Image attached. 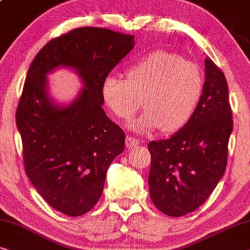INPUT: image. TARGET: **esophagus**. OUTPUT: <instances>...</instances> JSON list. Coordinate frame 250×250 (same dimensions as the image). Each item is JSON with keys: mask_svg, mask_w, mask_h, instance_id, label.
I'll return each instance as SVG.
<instances>
[{"mask_svg": "<svg viewBox=\"0 0 250 250\" xmlns=\"http://www.w3.org/2000/svg\"><path fill=\"white\" fill-rule=\"evenodd\" d=\"M125 145L128 148H135V147L140 145V140L137 138H133V137H126L125 140Z\"/></svg>", "mask_w": 250, "mask_h": 250, "instance_id": "34e87169", "label": "esophagus"}]
</instances>
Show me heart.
<instances>
[{
	"label": "heart",
	"mask_w": 250,
	"mask_h": 250,
	"mask_svg": "<svg viewBox=\"0 0 250 250\" xmlns=\"http://www.w3.org/2000/svg\"><path fill=\"white\" fill-rule=\"evenodd\" d=\"M125 75L126 79L107 76L102 98L122 120L131 119L143 100L146 110L130 124L140 133L160 128L165 133L179 131L194 117L205 88L198 65L170 51L150 52L130 64Z\"/></svg>",
	"instance_id": "b5f03b06"
}]
</instances>
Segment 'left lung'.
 <instances>
[{
  "mask_svg": "<svg viewBox=\"0 0 250 250\" xmlns=\"http://www.w3.org/2000/svg\"><path fill=\"white\" fill-rule=\"evenodd\" d=\"M233 128L224 73L205 60V88L191 120L171 138L150 142L149 195L168 216H184L203 205L223 177Z\"/></svg>",
  "mask_w": 250,
  "mask_h": 250,
  "instance_id": "left-lung-1",
  "label": "left lung"
}]
</instances>
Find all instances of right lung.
<instances>
[{"label": "right lung", "mask_w": 250, "mask_h": 250, "mask_svg": "<svg viewBox=\"0 0 250 250\" xmlns=\"http://www.w3.org/2000/svg\"><path fill=\"white\" fill-rule=\"evenodd\" d=\"M135 45V36L83 27L53 38L35 56L16 113L26 174L41 196L69 216L88 213L101 198L106 171L125 148V131L102 107L101 88ZM60 65L85 88L66 108L47 95L46 75Z\"/></svg>", "instance_id": "add662e5"}]
</instances>
